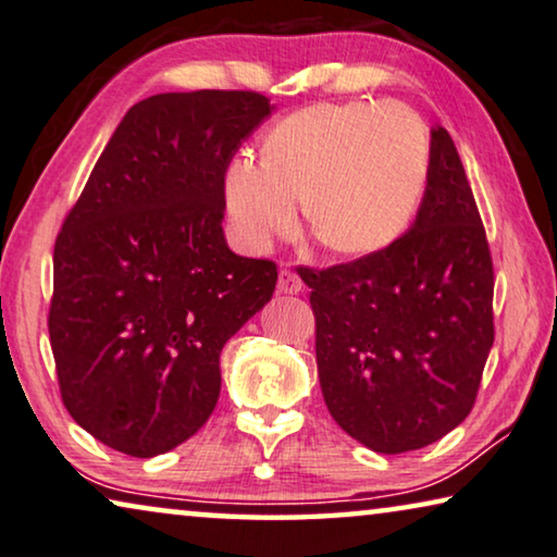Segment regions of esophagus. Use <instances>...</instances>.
<instances>
[{"mask_svg": "<svg viewBox=\"0 0 557 557\" xmlns=\"http://www.w3.org/2000/svg\"><path fill=\"white\" fill-rule=\"evenodd\" d=\"M304 288V281L296 276L294 271H288V269H284L278 273V292L281 294H298Z\"/></svg>", "mask_w": 557, "mask_h": 557, "instance_id": "obj_1", "label": "esophagus"}]
</instances>
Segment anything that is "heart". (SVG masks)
Here are the masks:
<instances>
[{
	"label": "heart",
	"mask_w": 557,
	"mask_h": 557,
	"mask_svg": "<svg viewBox=\"0 0 557 557\" xmlns=\"http://www.w3.org/2000/svg\"><path fill=\"white\" fill-rule=\"evenodd\" d=\"M430 138L412 110L394 102L311 104L273 125L261 160L225 165L233 228L253 251L292 231L296 200L313 236L338 256L392 246L422 203Z\"/></svg>",
	"instance_id": "b5f03b06"
}]
</instances>
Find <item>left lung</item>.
<instances>
[{"label":"left lung","mask_w":557,"mask_h":557,"mask_svg":"<svg viewBox=\"0 0 557 557\" xmlns=\"http://www.w3.org/2000/svg\"><path fill=\"white\" fill-rule=\"evenodd\" d=\"M298 276L311 288L321 392L346 434L399 455L465 422L495 342V276L445 127H432L412 228L364 259L324 271L301 265Z\"/></svg>","instance_id":"left-lung-1"}]
</instances>
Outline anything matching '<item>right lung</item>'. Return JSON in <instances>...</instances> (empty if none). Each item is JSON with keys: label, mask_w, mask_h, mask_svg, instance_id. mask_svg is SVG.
<instances>
[{"label": "right lung", "mask_w": 557, "mask_h": 557, "mask_svg": "<svg viewBox=\"0 0 557 557\" xmlns=\"http://www.w3.org/2000/svg\"><path fill=\"white\" fill-rule=\"evenodd\" d=\"M259 92L133 104L54 244L50 344L64 407L117 453L193 437L221 394V351L271 301L276 263L223 236V173L271 115Z\"/></svg>", "instance_id": "obj_1"}]
</instances>
